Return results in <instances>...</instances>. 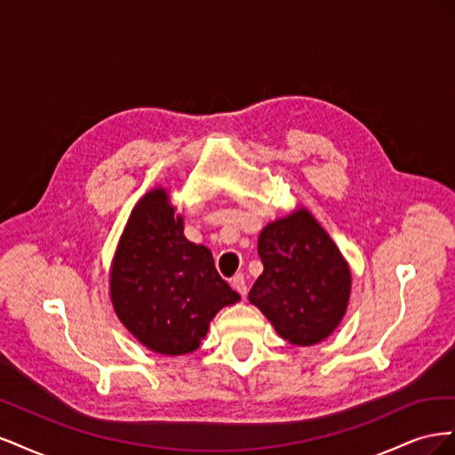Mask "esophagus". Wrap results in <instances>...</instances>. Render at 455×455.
<instances>
[{
  "mask_svg": "<svg viewBox=\"0 0 455 455\" xmlns=\"http://www.w3.org/2000/svg\"><path fill=\"white\" fill-rule=\"evenodd\" d=\"M231 286L233 288H235V291L244 298L246 296V281H244V277H243V275L241 273H237L235 275V277H233L231 279Z\"/></svg>",
  "mask_w": 455,
  "mask_h": 455,
  "instance_id": "1",
  "label": "esophagus"
}]
</instances>
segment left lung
I'll use <instances>...</instances> for the list:
<instances>
[{"label":"left lung","mask_w":455,"mask_h":455,"mask_svg":"<svg viewBox=\"0 0 455 455\" xmlns=\"http://www.w3.org/2000/svg\"><path fill=\"white\" fill-rule=\"evenodd\" d=\"M264 271L249 292L275 332L292 346H315L339 326L349 306L351 269L316 218L299 206L258 237Z\"/></svg>","instance_id":"left-lung-1"}]
</instances>
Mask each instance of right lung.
<instances>
[{
  "label": "right lung",
  "mask_w": 455,
  "mask_h": 455,
  "mask_svg": "<svg viewBox=\"0 0 455 455\" xmlns=\"http://www.w3.org/2000/svg\"><path fill=\"white\" fill-rule=\"evenodd\" d=\"M109 298L144 347L172 356L196 351L216 313L241 299L212 252L186 239L164 188L149 189L131 211L109 267Z\"/></svg>",
  "instance_id": "add662e5"
}]
</instances>
